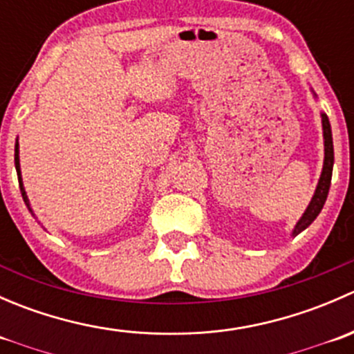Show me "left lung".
<instances>
[{
	"label": "left lung",
	"mask_w": 354,
	"mask_h": 354,
	"mask_svg": "<svg viewBox=\"0 0 354 354\" xmlns=\"http://www.w3.org/2000/svg\"><path fill=\"white\" fill-rule=\"evenodd\" d=\"M313 92V91H312ZM313 95L317 97V94L313 92ZM322 118V135H324V166L322 173H320L319 183H317L315 192H313V197L310 200L308 207L305 209L303 216L299 217L298 223L295 224L291 231V236H298L301 231H305L313 221L317 219V216L320 214V210L324 209V203H326L327 195H329L330 188V180H332V167H334V144H332V130L329 118L326 113H320Z\"/></svg>",
	"instance_id": "obj_1"
}]
</instances>
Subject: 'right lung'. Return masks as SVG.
Listing matches in <instances>:
<instances>
[{"label":"right lung","instance_id":"add662e5","mask_svg":"<svg viewBox=\"0 0 354 354\" xmlns=\"http://www.w3.org/2000/svg\"><path fill=\"white\" fill-rule=\"evenodd\" d=\"M20 151H19V138H17V142H15V169H17V176H19V185H20V192H22V197H24V202H25V205H27V209L30 210V214L32 216L35 217V214H34V210H32V207H30V202H28V197H27V192H25V188H24V180H22V169H20Z\"/></svg>","mask_w":354,"mask_h":354}]
</instances>
